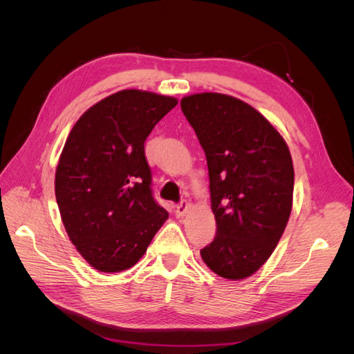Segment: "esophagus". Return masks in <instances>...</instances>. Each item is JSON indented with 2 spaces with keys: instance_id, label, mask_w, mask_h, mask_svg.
I'll return each mask as SVG.
<instances>
[{
  "instance_id": "34e87169",
  "label": "esophagus",
  "mask_w": 354,
  "mask_h": 354,
  "mask_svg": "<svg viewBox=\"0 0 354 354\" xmlns=\"http://www.w3.org/2000/svg\"><path fill=\"white\" fill-rule=\"evenodd\" d=\"M189 202L186 201V199H181L178 203H177V207H176V214H177V217H185L186 214H187V211H189Z\"/></svg>"
}]
</instances>
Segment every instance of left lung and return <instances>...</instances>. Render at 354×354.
I'll return each mask as SVG.
<instances>
[{"label":"left lung","instance_id":"8db88e82","mask_svg":"<svg viewBox=\"0 0 354 354\" xmlns=\"http://www.w3.org/2000/svg\"><path fill=\"white\" fill-rule=\"evenodd\" d=\"M205 152L216 238L201 250L224 279L254 274L269 260L292 209L294 167L282 136L252 106L201 93L180 102Z\"/></svg>","mask_w":354,"mask_h":354}]
</instances>
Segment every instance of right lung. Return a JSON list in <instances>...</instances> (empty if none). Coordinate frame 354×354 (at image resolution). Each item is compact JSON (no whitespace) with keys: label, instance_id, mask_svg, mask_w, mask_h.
Segmentation results:
<instances>
[{"label":"right lung","instance_id":"right-lung-1","mask_svg":"<svg viewBox=\"0 0 354 354\" xmlns=\"http://www.w3.org/2000/svg\"><path fill=\"white\" fill-rule=\"evenodd\" d=\"M177 99L122 90L73 125L56 169L55 192L71 242L94 269H130L168 218L152 192L145 142Z\"/></svg>","mask_w":354,"mask_h":354}]
</instances>
